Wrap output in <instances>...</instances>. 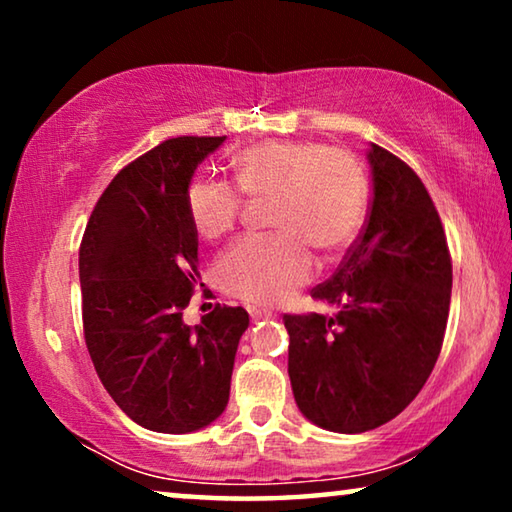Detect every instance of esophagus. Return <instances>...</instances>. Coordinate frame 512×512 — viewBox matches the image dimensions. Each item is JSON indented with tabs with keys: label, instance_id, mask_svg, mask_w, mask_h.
Instances as JSON below:
<instances>
[{
	"label": "esophagus",
	"instance_id": "1",
	"mask_svg": "<svg viewBox=\"0 0 512 512\" xmlns=\"http://www.w3.org/2000/svg\"><path fill=\"white\" fill-rule=\"evenodd\" d=\"M250 318H253V320L273 318V311H266V309H250Z\"/></svg>",
	"mask_w": 512,
	"mask_h": 512
}]
</instances>
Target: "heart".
Instances as JSON below:
<instances>
[{
  "label": "heart",
  "instance_id": "b5f03b06",
  "mask_svg": "<svg viewBox=\"0 0 512 512\" xmlns=\"http://www.w3.org/2000/svg\"><path fill=\"white\" fill-rule=\"evenodd\" d=\"M241 192L273 198L275 237H246L225 250L216 277L225 293L250 305H277L314 273L311 250L334 257L359 235L368 212V178L361 162L318 142H268L235 158ZM235 185L194 178L187 187V214L207 241L235 228L244 198Z\"/></svg>",
  "mask_w": 512,
  "mask_h": 512
}]
</instances>
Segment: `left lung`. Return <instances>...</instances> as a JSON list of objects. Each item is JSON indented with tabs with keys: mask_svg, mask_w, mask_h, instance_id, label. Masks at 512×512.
Instances as JSON below:
<instances>
[{
	"mask_svg": "<svg viewBox=\"0 0 512 512\" xmlns=\"http://www.w3.org/2000/svg\"><path fill=\"white\" fill-rule=\"evenodd\" d=\"M366 228L311 298L339 314L284 316L300 413L336 433L377 429L409 406L436 366L452 300V257L427 187L370 144Z\"/></svg>",
	"mask_w": 512,
	"mask_h": 512,
	"instance_id": "8db88e82",
	"label": "left lung"
}]
</instances>
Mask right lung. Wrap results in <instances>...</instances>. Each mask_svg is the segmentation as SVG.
Here are the masks:
<instances>
[{"mask_svg": "<svg viewBox=\"0 0 512 512\" xmlns=\"http://www.w3.org/2000/svg\"><path fill=\"white\" fill-rule=\"evenodd\" d=\"M225 137H173L121 169L94 205L79 250L83 332L112 400L144 429L189 433L228 406L248 311L216 305L189 327L198 232L187 187Z\"/></svg>", "mask_w": 512, "mask_h": 512, "instance_id": "right-lung-1", "label": "right lung"}]
</instances>
